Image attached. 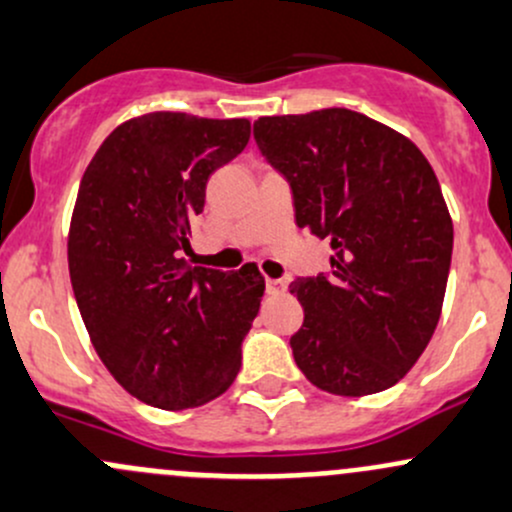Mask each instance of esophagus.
I'll return each instance as SVG.
<instances>
[{"label":"esophagus","instance_id":"obj_1","mask_svg":"<svg viewBox=\"0 0 512 512\" xmlns=\"http://www.w3.org/2000/svg\"><path fill=\"white\" fill-rule=\"evenodd\" d=\"M267 294H282L284 289H287V284H284V279H267Z\"/></svg>","mask_w":512,"mask_h":512}]
</instances>
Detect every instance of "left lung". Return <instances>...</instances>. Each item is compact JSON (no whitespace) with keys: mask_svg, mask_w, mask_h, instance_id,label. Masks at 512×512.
<instances>
[{"mask_svg":"<svg viewBox=\"0 0 512 512\" xmlns=\"http://www.w3.org/2000/svg\"><path fill=\"white\" fill-rule=\"evenodd\" d=\"M255 142L287 179L299 228L331 242V270L289 284L304 306L292 338L311 385L383 392L437 328L454 225L434 169L395 129L346 107L260 117Z\"/></svg>","mask_w":512,"mask_h":512,"instance_id":"obj_1","label":"left lung"}]
</instances>
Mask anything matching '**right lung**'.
I'll use <instances>...</instances> for the list:
<instances>
[{"mask_svg": "<svg viewBox=\"0 0 512 512\" xmlns=\"http://www.w3.org/2000/svg\"><path fill=\"white\" fill-rule=\"evenodd\" d=\"M250 139L247 120L134 117L80 181L68 270L95 351L129 395L161 410L206 405L233 385L265 279L191 267V218L215 169Z\"/></svg>", "mask_w": 512, "mask_h": 512, "instance_id": "right-lung-1", "label": "right lung"}]
</instances>
